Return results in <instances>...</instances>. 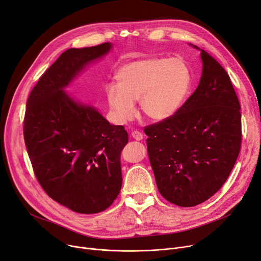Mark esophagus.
Here are the masks:
<instances>
[{
    "label": "esophagus",
    "mask_w": 261,
    "mask_h": 261,
    "mask_svg": "<svg viewBox=\"0 0 261 261\" xmlns=\"http://www.w3.org/2000/svg\"><path fill=\"white\" fill-rule=\"evenodd\" d=\"M131 137H132L134 140H137V141H141V140H143V138H144V137H143V133L140 132V131H138V130L132 131Z\"/></svg>",
    "instance_id": "34e87169"
}]
</instances>
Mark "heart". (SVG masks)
I'll list each match as a JSON object with an SVG mask.
<instances>
[{
  "label": "heart",
  "mask_w": 261,
  "mask_h": 261,
  "mask_svg": "<svg viewBox=\"0 0 261 261\" xmlns=\"http://www.w3.org/2000/svg\"><path fill=\"white\" fill-rule=\"evenodd\" d=\"M115 83L106 86V96L112 115L119 122L133 117L134 101L151 120L171 117L188 93L190 74L177 59L149 58L124 64L117 70Z\"/></svg>",
  "instance_id": "1"
}]
</instances>
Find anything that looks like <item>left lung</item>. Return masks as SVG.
<instances>
[{"label":"left lung","instance_id":"left-lung-1","mask_svg":"<svg viewBox=\"0 0 261 261\" xmlns=\"http://www.w3.org/2000/svg\"><path fill=\"white\" fill-rule=\"evenodd\" d=\"M200 56L195 92L174 115L144 128L158 190L180 207L217 193L241 149V108L230 77L209 53L201 50Z\"/></svg>","mask_w":261,"mask_h":261}]
</instances>
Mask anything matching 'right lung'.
I'll use <instances>...</instances> for the list:
<instances>
[{"mask_svg": "<svg viewBox=\"0 0 261 261\" xmlns=\"http://www.w3.org/2000/svg\"><path fill=\"white\" fill-rule=\"evenodd\" d=\"M111 47L105 42L68 49L39 77L27 101L23 137L34 174L48 196L77 213L103 211L118 196L120 152L128 133L63 88Z\"/></svg>", "mask_w": 261, "mask_h": 261, "instance_id": "1", "label": "right lung"}]
</instances>
